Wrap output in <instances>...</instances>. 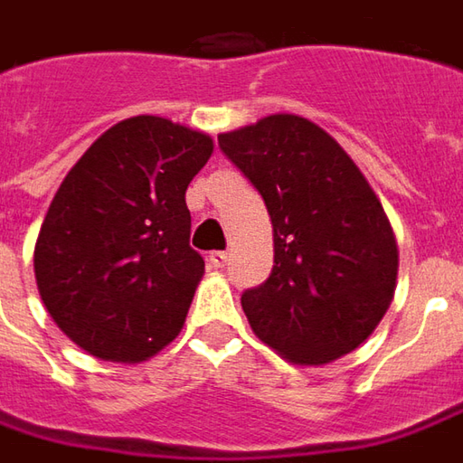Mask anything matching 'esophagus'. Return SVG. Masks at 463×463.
Returning <instances> with one entry per match:
<instances>
[{
    "label": "esophagus",
    "instance_id": "1",
    "mask_svg": "<svg viewBox=\"0 0 463 463\" xmlns=\"http://www.w3.org/2000/svg\"><path fill=\"white\" fill-rule=\"evenodd\" d=\"M226 260H229V257H226V251H209V257H206V262H209L212 269H222V267L226 264Z\"/></svg>",
    "mask_w": 463,
    "mask_h": 463
}]
</instances>
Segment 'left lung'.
Instances as JSON below:
<instances>
[{
    "instance_id": "1",
    "label": "left lung",
    "mask_w": 463,
    "mask_h": 463,
    "mask_svg": "<svg viewBox=\"0 0 463 463\" xmlns=\"http://www.w3.org/2000/svg\"><path fill=\"white\" fill-rule=\"evenodd\" d=\"M219 148L272 219V274L241 295L254 335L295 365L347 355L396 292L398 244L381 199L343 146L302 116L222 133Z\"/></svg>"
}]
</instances>
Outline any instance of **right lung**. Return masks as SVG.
Returning a JSON list of instances; mask_svg holds the SVG:
<instances>
[{
  "label": "right lung",
  "instance_id": "add662e5",
  "mask_svg": "<svg viewBox=\"0 0 463 463\" xmlns=\"http://www.w3.org/2000/svg\"><path fill=\"white\" fill-rule=\"evenodd\" d=\"M212 153L201 130L126 118L60 184L34 244V277L50 317L85 353L140 363L181 333L203 277L186 189Z\"/></svg>",
  "mask_w": 463,
  "mask_h": 463
}]
</instances>
